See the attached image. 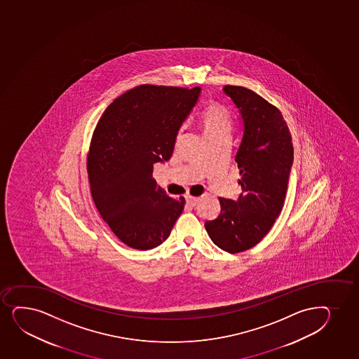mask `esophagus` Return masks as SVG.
Returning <instances> with one entry per match:
<instances>
[{
    "mask_svg": "<svg viewBox=\"0 0 359 359\" xmlns=\"http://www.w3.org/2000/svg\"><path fill=\"white\" fill-rule=\"evenodd\" d=\"M186 200L187 202L189 203V205H191V206H195V205H196V203L200 201V198H198V196H191V195L187 194Z\"/></svg>",
    "mask_w": 359,
    "mask_h": 359,
    "instance_id": "34e87169",
    "label": "esophagus"
}]
</instances>
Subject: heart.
Returning <instances> with one entry per match:
<instances>
[{
  "label": "heart",
  "instance_id": "1",
  "mask_svg": "<svg viewBox=\"0 0 359 359\" xmlns=\"http://www.w3.org/2000/svg\"><path fill=\"white\" fill-rule=\"evenodd\" d=\"M200 122L207 139L222 134H230L232 129V116L230 110L222 104H208L201 111Z\"/></svg>",
  "mask_w": 359,
  "mask_h": 359
}]
</instances>
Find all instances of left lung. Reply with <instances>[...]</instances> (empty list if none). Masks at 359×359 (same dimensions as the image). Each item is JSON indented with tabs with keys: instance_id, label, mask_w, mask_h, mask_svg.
<instances>
[{
	"instance_id": "1",
	"label": "left lung",
	"mask_w": 359,
	"mask_h": 359,
	"mask_svg": "<svg viewBox=\"0 0 359 359\" xmlns=\"http://www.w3.org/2000/svg\"><path fill=\"white\" fill-rule=\"evenodd\" d=\"M243 121L236 153L242 194L219 198L220 215L206 222L215 245L230 254L245 252L267 235L284 206L293 163L292 137L278 107L242 86L224 87Z\"/></svg>"
}]
</instances>
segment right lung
I'll return each mask as SVG.
<instances>
[{"label":"right lung","mask_w":359,"mask_h":359,"mask_svg":"<svg viewBox=\"0 0 359 359\" xmlns=\"http://www.w3.org/2000/svg\"><path fill=\"white\" fill-rule=\"evenodd\" d=\"M201 88L141 85L116 98L98 121L87 156L91 194L102 218L128 247L149 250L170 236L186 200L153 178Z\"/></svg>","instance_id":"add662e5"}]
</instances>
